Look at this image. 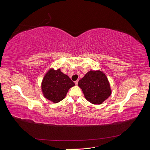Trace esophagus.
I'll return each mask as SVG.
<instances>
[{"mask_svg":"<svg viewBox=\"0 0 150 150\" xmlns=\"http://www.w3.org/2000/svg\"><path fill=\"white\" fill-rule=\"evenodd\" d=\"M74 83L76 84V85H77V84H78V80H77V81H75V82H74Z\"/></svg>","mask_w":150,"mask_h":150,"instance_id":"obj_1","label":"esophagus"}]
</instances>
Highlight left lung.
Wrapping results in <instances>:
<instances>
[{"instance_id": "left-lung-1", "label": "left lung", "mask_w": 150, "mask_h": 150, "mask_svg": "<svg viewBox=\"0 0 150 150\" xmlns=\"http://www.w3.org/2000/svg\"><path fill=\"white\" fill-rule=\"evenodd\" d=\"M87 100L100 104L111 96V90L106 76L100 71H90L78 82Z\"/></svg>"}]
</instances>
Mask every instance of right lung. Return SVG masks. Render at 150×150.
I'll list each match as a JSON object with an SVG mask.
<instances>
[{
	"mask_svg": "<svg viewBox=\"0 0 150 150\" xmlns=\"http://www.w3.org/2000/svg\"><path fill=\"white\" fill-rule=\"evenodd\" d=\"M74 85L69 76L63 74L60 69H51L44 77L41 88L45 98L57 103L65 98L68 90Z\"/></svg>",
	"mask_w": 150,
	"mask_h": 150,
	"instance_id": "1",
	"label": "right lung"
}]
</instances>
